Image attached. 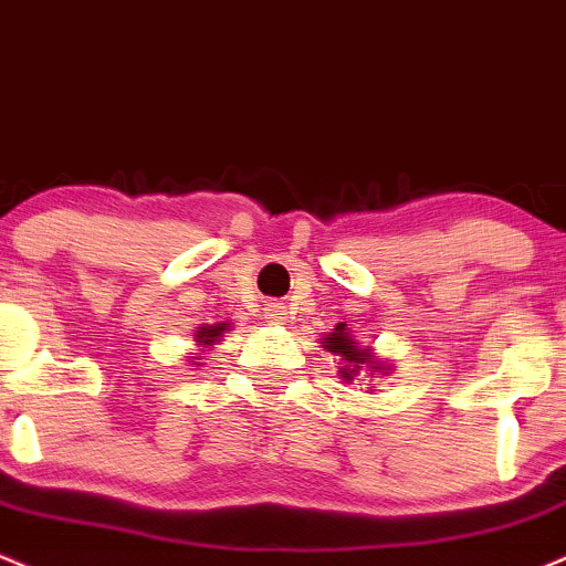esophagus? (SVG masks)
I'll return each mask as SVG.
<instances>
[{"label":"esophagus","instance_id":"1","mask_svg":"<svg viewBox=\"0 0 566 566\" xmlns=\"http://www.w3.org/2000/svg\"><path fill=\"white\" fill-rule=\"evenodd\" d=\"M285 315H289V312H285L283 304H277V302H270L268 307H264V321H268L270 325H283Z\"/></svg>","mask_w":566,"mask_h":566}]
</instances>
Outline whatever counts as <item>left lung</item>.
<instances>
[{"instance_id": "left-lung-1", "label": "left lung", "mask_w": 566, "mask_h": 566, "mask_svg": "<svg viewBox=\"0 0 566 566\" xmlns=\"http://www.w3.org/2000/svg\"><path fill=\"white\" fill-rule=\"evenodd\" d=\"M321 344H323V349L334 352V355L342 357V370H338V374H342L344 381H352V378L360 374V368H368L370 374H381L384 370L381 360H376L374 352L360 347V344H357L355 338L347 334V328H344V325H336L331 334H325Z\"/></svg>"}]
</instances>
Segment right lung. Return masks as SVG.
I'll return each instance as SVG.
<instances>
[{"mask_svg": "<svg viewBox=\"0 0 566 566\" xmlns=\"http://www.w3.org/2000/svg\"><path fill=\"white\" fill-rule=\"evenodd\" d=\"M224 331H230V323H214V325H203L201 331H196V342L201 344V347H214V344L222 338ZM192 360H201V357H192Z\"/></svg>", "mask_w": 566, "mask_h": 566, "instance_id": "1", "label": "right lung"}]
</instances>
